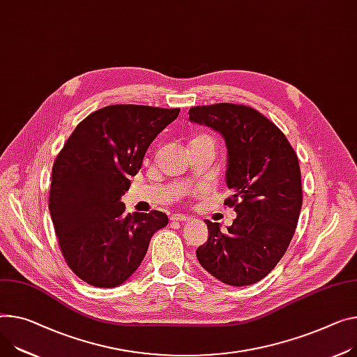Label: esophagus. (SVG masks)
Returning <instances> with one entry per match:
<instances>
[{"instance_id":"34e87169","label":"esophagus","mask_w":357,"mask_h":357,"mask_svg":"<svg viewBox=\"0 0 357 357\" xmlns=\"http://www.w3.org/2000/svg\"><path fill=\"white\" fill-rule=\"evenodd\" d=\"M170 220L172 222H187V220H190V217L185 214H181V213H173L170 215Z\"/></svg>"}]
</instances>
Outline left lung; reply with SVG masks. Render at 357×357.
Segmentation results:
<instances>
[{"label":"left lung","instance_id":"8db88e82","mask_svg":"<svg viewBox=\"0 0 357 357\" xmlns=\"http://www.w3.org/2000/svg\"><path fill=\"white\" fill-rule=\"evenodd\" d=\"M188 117L225 137L231 190L225 206L237 213L226 231L206 220L208 238L197 259L226 284L257 283L280 261L298 222L303 188L297 154L282 130L253 107L196 105Z\"/></svg>","mask_w":357,"mask_h":357}]
</instances>
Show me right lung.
Instances as JSON below:
<instances>
[{
    "label": "right lung",
    "instance_id": "obj_1",
    "mask_svg": "<svg viewBox=\"0 0 357 357\" xmlns=\"http://www.w3.org/2000/svg\"><path fill=\"white\" fill-rule=\"evenodd\" d=\"M180 108L116 104L87 116L52 164L48 208L61 253L94 287L124 283L143 261L151 236L169 223L158 211L126 214L121 196L157 134Z\"/></svg>",
    "mask_w": 357,
    "mask_h": 357
}]
</instances>
